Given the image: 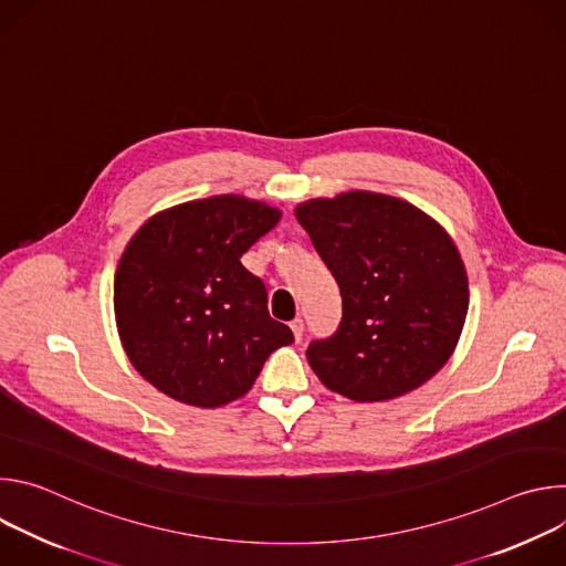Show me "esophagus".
Instances as JSON below:
<instances>
[{
    "label": "esophagus",
    "mask_w": 566,
    "mask_h": 566,
    "mask_svg": "<svg viewBox=\"0 0 566 566\" xmlns=\"http://www.w3.org/2000/svg\"><path fill=\"white\" fill-rule=\"evenodd\" d=\"M291 332H293L295 340L300 343V340H302V334H304V319H302V317H295V319H291Z\"/></svg>",
    "instance_id": "1"
}]
</instances>
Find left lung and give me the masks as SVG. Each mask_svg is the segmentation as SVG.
<instances>
[{
	"instance_id": "1",
	"label": "left lung",
	"mask_w": 566,
	"mask_h": 566,
	"mask_svg": "<svg viewBox=\"0 0 566 566\" xmlns=\"http://www.w3.org/2000/svg\"><path fill=\"white\" fill-rule=\"evenodd\" d=\"M343 295L334 336L306 360L322 385L358 402L430 380L452 356L468 313V275L452 237L417 206L343 192L295 208Z\"/></svg>"
}]
</instances>
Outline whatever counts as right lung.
<instances>
[{"instance_id": "right-lung-1", "label": "right lung", "mask_w": 566, "mask_h": 566, "mask_svg": "<svg viewBox=\"0 0 566 566\" xmlns=\"http://www.w3.org/2000/svg\"><path fill=\"white\" fill-rule=\"evenodd\" d=\"M282 212L219 195L149 217L118 262L114 311L136 371L195 408L244 396L266 358L293 343L269 313L266 286L241 264Z\"/></svg>"}]
</instances>
